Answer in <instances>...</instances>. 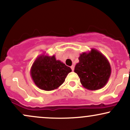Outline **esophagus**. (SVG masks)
<instances>
[{
    "label": "esophagus",
    "mask_w": 130,
    "mask_h": 130,
    "mask_svg": "<svg viewBox=\"0 0 130 130\" xmlns=\"http://www.w3.org/2000/svg\"><path fill=\"white\" fill-rule=\"evenodd\" d=\"M71 70H72L73 71L74 69V65H71Z\"/></svg>",
    "instance_id": "1"
}]
</instances>
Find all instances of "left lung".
Instances as JSON below:
<instances>
[{
  "label": "left lung",
  "mask_w": 130,
  "mask_h": 130,
  "mask_svg": "<svg viewBox=\"0 0 130 130\" xmlns=\"http://www.w3.org/2000/svg\"><path fill=\"white\" fill-rule=\"evenodd\" d=\"M79 62L74 67L82 86L90 90L102 89L108 82L111 67L106 57L94 48L88 53H83L79 57Z\"/></svg>",
  "instance_id": "8db88e82"
}]
</instances>
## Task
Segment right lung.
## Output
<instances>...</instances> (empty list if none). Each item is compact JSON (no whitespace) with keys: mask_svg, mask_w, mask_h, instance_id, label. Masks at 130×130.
<instances>
[{"mask_svg":"<svg viewBox=\"0 0 130 130\" xmlns=\"http://www.w3.org/2000/svg\"><path fill=\"white\" fill-rule=\"evenodd\" d=\"M71 69L60 60H56L55 55H40L33 63L30 76L39 89L46 91L57 89L65 81Z\"/></svg>","mask_w":130,"mask_h":130,"instance_id":"add662e5","label":"right lung"}]
</instances>
